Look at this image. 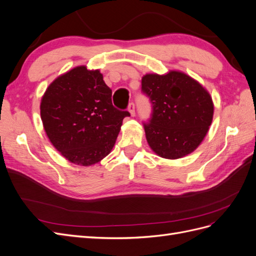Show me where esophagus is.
<instances>
[{"instance_id": "obj_1", "label": "esophagus", "mask_w": 256, "mask_h": 256, "mask_svg": "<svg viewBox=\"0 0 256 256\" xmlns=\"http://www.w3.org/2000/svg\"><path fill=\"white\" fill-rule=\"evenodd\" d=\"M136 108H134V102H131V104H129V106H128V111H129V113H130V115L131 116H134L136 115Z\"/></svg>"}]
</instances>
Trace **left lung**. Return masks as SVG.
I'll use <instances>...</instances> for the list:
<instances>
[{"label":"left lung","instance_id":"8db88e82","mask_svg":"<svg viewBox=\"0 0 256 256\" xmlns=\"http://www.w3.org/2000/svg\"><path fill=\"white\" fill-rule=\"evenodd\" d=\"M142 90L152 104L150 122L144 125L150 150L171 160L194 152L212 122L214 102L209 92L180 70L144 74Z\"/></svg>","mask_w":256,"mask_h":256}]
</instances>
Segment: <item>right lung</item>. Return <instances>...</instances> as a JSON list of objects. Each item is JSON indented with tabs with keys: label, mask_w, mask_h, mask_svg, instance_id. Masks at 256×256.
I'll list each match as a JSON object with an SVG mask.
<instances>
[{
	"label": "right lung",
	"mask_w": 256,
	"mask_h": 256,
	"mask_svg": "<svg viewBox=\"0 0 256 256\" xmlns=\"http://www.w3.org/2000/svg\"><path fill=\"white\" fill-rule=\"evenodd\" d=\"M112 90L99 69L76 66L58 76L40 100V118L49 141L69 162L94 166L109 154L130 116L112 104Z\"/></svg>",
	"instance_id": "obj_1"
}]
</instances>
